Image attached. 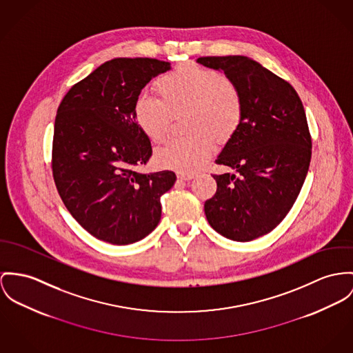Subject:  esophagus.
<instances>
[{
  "label": "esophagus",
  "instance_id": "obj_1",
  "mask_svg": "<svg viewBox=\"0 0 353 353\" xmlns=\"http://www.w3.org/2000/svg\"><path fill=\"white\" fill-rule=\"evenodd\" d=\"M177 177H179V180H181V181H190V180L193 179L192 174H185V173H177Z\"/></svg>",
  "mask_w": 353,
  "mask_h": 353
}]
</instances>
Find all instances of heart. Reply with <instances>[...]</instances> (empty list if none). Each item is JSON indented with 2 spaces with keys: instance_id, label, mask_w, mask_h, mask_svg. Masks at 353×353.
Masks as SVG:
<instances>
[{
  "instance_id": "heart-1",
  "label": "heart",
  "mask_w": 353,
  "mask_h": 353,
  "mask_svg": "<svg viewBox=\"0 0 353 353\" xmlns=\"http://www.w3.org/2000/svg\"><path fill=\"white\" fill-rule=\"evenodd\" d=\"M160 99L139 95L133 106L137 126L149 141L168 136L172 114L187 110L190 134L170 139L156 152V163L181 173L200 170L215 149V138L225 141L242 121L243 103L236 85L215 70L184 63L154 81Z\"/></svg>"
}]
</instances>
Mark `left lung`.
<instances>
[{"label": "left lung", "instance_id": "8db88e82", "mask_svg": "<svg viewBox=\"0 0 353 353\" xmlns=\"http://www.w3.org/2000/svg\"><path fill=\"white\" fill-rule=\"evenodd\" d=\"M197 63L223 71L243 103L241 125L216 160L238 174L214 176L216 193L204 212L220 235L250 242L272 231L299 197L312 157L305 110L288 81L247 56H205Z\"/></svg>", "mask_w": 353, "mask_h": 353}]
</instances>
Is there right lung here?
I'll list each match as a JSON object with an SVG mask.
<instances>
[{"label":"right lung","instance_id":"obj_1","mask_svg":"<svg viewBox=\"0 0 353 353\" xmlns=\"http://www.w3.org/2000/svg\"><path fill=\"white\" fill-rule=\"evenodd\" d=\"M170 68L157 59H112L72 85L59 105L54 184L70 214L99 241L134 243L160 223V200L176 174L137 172L149 161L152 145L133 106L142 88Z\"/></svg>","mask_w":353,"mask_h":353}]
</instances>
